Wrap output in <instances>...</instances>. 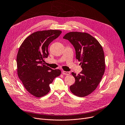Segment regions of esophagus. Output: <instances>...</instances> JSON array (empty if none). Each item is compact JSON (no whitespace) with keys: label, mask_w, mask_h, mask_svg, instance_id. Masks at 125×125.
<instances>
[{"label":"esophagus","mask_w":125,"mask_h":125,"mask_svg":"<svg viewBox=\"0 0 125 125\" xmlns=\"http://www.w3.org/2000/svg\"><path fill=\"white\" fill-rule=\"evenodd\" d=\"M62 73L64 75H69L70 74V73L69 71H63Z\"/></svg>","instance_id":"1"}]
</instances>
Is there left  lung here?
<instances>
[{
    "label": "left lung",
    "mask_w": 125,
    "mask_h": 125,
    "mask_svg": "<svg viewBox=\"0 0 125 125\" xmlns=\"http://www.w3.org/2000/svg\"><path fill=\"white\" fill-rule=\"evenodd\" d=\"M63 38L73 45L76 58L83 69L77 75L72 73L75 82L70 90L76 96H87L95 90L104 74L105 63L103 48L95 38L86 32H70Z\"/></svg>",
    "instance_id": "1"
}]
</instances>
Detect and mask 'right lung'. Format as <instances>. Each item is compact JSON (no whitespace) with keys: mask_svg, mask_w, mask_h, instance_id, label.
<instances>
[{"mask_svg":"<svg viewBox=\"0 0 125 125\" xmlns=\"http://www.w3.org/2000/svg\"><path fill=\"white\" fill-rule=\"evenodd\" d=\"M61 33L58 30L34 32L19 48L17 56L18 75L26 90L36 97L48 94L50 84L61 74L60 70L52 69L44 62L49 55V45Z\"/></svg>","mask_w":125,"mask_h":125,"instance_id":"obj_1","label":"right lung"}]
</instances>
